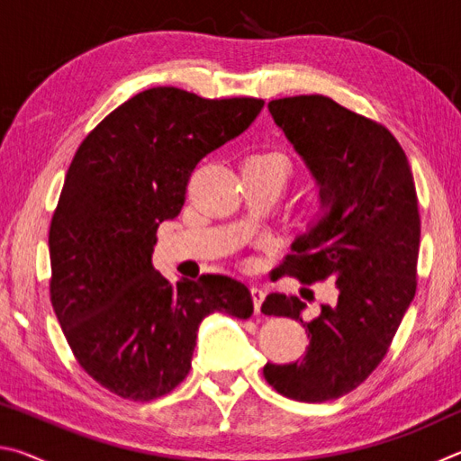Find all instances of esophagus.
I'll return each instance as SVG.
<instances>
[{"instance_id":"obj_1","label":"esophagus","mask_w":461,"mask_h":461,"mask_svg":"<svg viewBox=\"0 0 461 461\" xmlns=\"http://www.w3.org/2000/svg\"><path fill=\"white\" fill-rule=\"evenodd\" d=\"M249 291H252V299H254V311H256V313H260L262 301H264V296H267V293H264L260 286H252V288H249Z\"/></svg>"}]
</instances>
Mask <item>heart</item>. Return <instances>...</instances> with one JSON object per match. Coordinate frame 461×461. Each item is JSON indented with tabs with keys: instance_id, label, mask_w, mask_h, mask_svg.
Returning a JSON list of instances; mask_svg holds the SVG:
<instances>
[{
	"instance_id": "obj_1",
	"label": "heart",
	"mask_w": 461,
	"mask_h": 461,
	"mask_svg": "<svg viewBox=\"0 0 461 461\" xmlns=\"http://www.w3.org/2000/svg\"><path fill=\"white\" fill-rule=\"evenodd\" d=\"M249 158H267V160H275V162H278L280 167L285 168V173H286V162H285V158L280 154H275V152H268V154H254V156H249Z\"/></svg>"
}]
</instances>
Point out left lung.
Here are the masks:
<instances>
[{"label": "left lung", "instance_id": "left-lung-1", "mask_svg": "<svg viewBox=\"0 0 461 461\" xmlns=\"http://www.w3.org/2000/svg\"><path fill=\"white\" fill-rule=\"evenodd\" d=\"M268 107L315 176L325 209L278 270L305 285L333 280L338 301L305 321L299 296H267L262 313L299 321L309 348L293 364L268 362L264 378L286 399L335 401L378 368L415 296V181L399 140L382 123L325 95L272 99Z\"/></svg>", "mask_w": 461, "mask_h": 461}]
</instances>
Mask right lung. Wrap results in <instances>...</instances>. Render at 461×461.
I'll return each mask as SVG.
<instances>
[{
  "instance_id": "add662e5",
  "label": "right lung",
  "mask_w": 461,
  "mask_h": 461,
  "mask_svg": "<svg viewBox=\"0 0 461 461\" xmlns=\"http://www.w3.org/2000/svg\"><path fill=\"white\" fill-rule=\"evenodd\" d=\"M262 99H203L176 87L138 93L93 128L54 209L50 303L75 360L109 393L148 402L186 378L199 323L254 313L240 280L173 285L152 264L156 230L185 205L197 162L240 136Z\"/></svg>"
}]
</instances>
